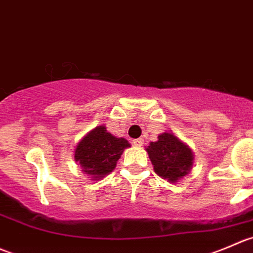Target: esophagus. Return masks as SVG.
Wrapping results in <instances>:
<instances>
[{"instance_id": "esophagus-1", "label": "esophagus", "mask_w": 253, "mask_h": 253, "mask_svg": "<svg viewBox=\"0 0 253 253\" xmlns=\"http://www.w3.org/2000/svg\"><path fill=\"white\" fill-rule=\"evenodd\" d=\"M132 144H134V146H136V147H141L142 145H144V139L139 137V139L132 140Z\"/></svg>"}]
</instances>
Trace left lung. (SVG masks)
I'll list each match as a JSON object with an SVG mask.
<instances>
[{
    "mask_svg": "<svg viewBox=\"0 0 253 253\" xmlns=\"http://www.w3.org/2000/svg\"><path fill=\"white\" fill-rule=\"evenodd\" d=\"M147 151L155 173L169 183H176L191 172L194 154L189 145L172 131H165L151 141Z\"/></svg>",
    "mask_w": 253,
    "mask_h": 253,
    "instance_id": "1",
    "label": "left lung"
}]
</instances>
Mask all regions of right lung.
Returning a JSON list of instances; mask_svg holds the SVG:
<instances>
[{
	"label": "right lung",
	"mask_w": 253,
	"mask_h": 253,
	"mask_svg": "<svg viewBox=\"0 0 253 253\" xmlns=\"http://www.w3.org/2000/svg\"><path fill=\"white\" fill-rule=\"evenodd\" d=\"M126 147H130L126 139L114 136L102 124L80 140L75 147V161L80 164L82 173L98 181L113 172Z\"/></svg>",
	"instance_id": "right-lung-1"
}]
</instances>
